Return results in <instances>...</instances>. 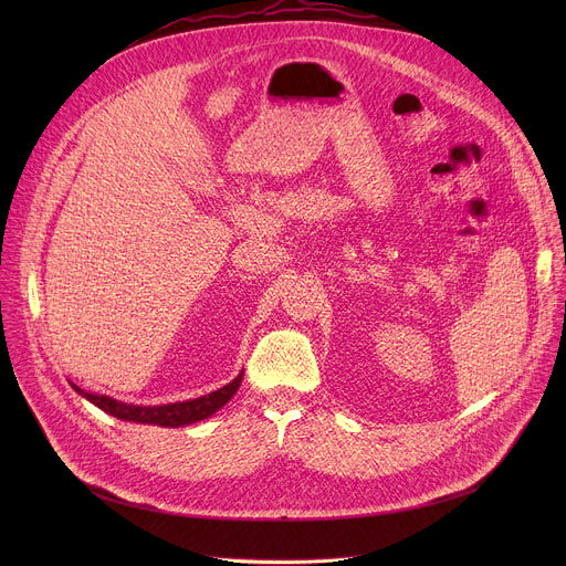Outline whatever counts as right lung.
I'll use <instances>...</instances> for the list:
<instances>
[{"mask_svg":"<svg viewBox=\"0 0 566 566\" xmlns=\"http://www.w3.org/2000/svg\"><path fill=\"white\" fill-rule=\"evenodd\" d=\"M241 376L239 374L234 380H230L228 385H223L217 391H210L206 396L192 398V400H181V402H168V406H129V402L116 400L112 396H101V394H90L85 389H80L77 385L71 382V387L85 396L87 400H92L96 408H101L103 412L120 419V421H132V423H147V426H160V428H181V426H190L197 421H203L208 417H212L217 410H221L226 402L234 396V391L241 385Z\"/></svg>","mask_w":566,"mask_h":566,"instance_id":"add662e5","label":"right lung"}]
</instances>
